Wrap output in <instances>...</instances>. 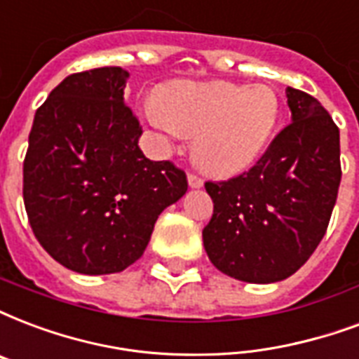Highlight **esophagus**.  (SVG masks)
Masks as SVG:
<instances>
[{
  "mask_svg": "<svg viewBox=\"0 0 359 359\" xmlns=\"http://www.w3.org/2000/svg\"><path fill=\"white\" fill-rule=\"evenodd\" d=\"M187 182H189V187H193V189H198V187H202V183H204L202 182V177L193 174V172L187 176Z\"/></svg>",
  "mask_w": 359,
  "mask_h": 359,
  "instance_id": "1",
  "label": "esophagus"
}]
</instances>
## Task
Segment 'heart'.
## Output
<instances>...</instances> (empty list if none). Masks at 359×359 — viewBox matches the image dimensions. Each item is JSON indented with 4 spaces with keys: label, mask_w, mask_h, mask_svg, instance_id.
<instances>
[{
    "label": "heart",
    "mask_w": 359,
    "mask_h": 359,
    "mask_svg": "<svg viewBox=\"0 0 359 359\" xmlns=\"http://www.w3.org/2000/svg\"><path fill=\"white\" fill-rule=\"evenodd\" d=\"M151 123L193 138V155L219 177L236 176L259 161L280 121V98L266 85L176 81L161 88Z\"/></svg>",
    "instance_id": "obj_1"
}]
</instances>
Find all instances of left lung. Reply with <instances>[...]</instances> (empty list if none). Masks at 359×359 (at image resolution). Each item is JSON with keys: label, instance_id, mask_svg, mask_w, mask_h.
I'll return each mask as SVG.
<instances>
[{"label": "left lung", "instance_id": "8db88e82", "mask_svg": "<svg viewBox=\"0 0 359 359\" xmlns=\"http://www.w3.org/2000/svg\"><path fill=\"white\" fill-rule=\"evenodd\" d=\"M292 123L252 168L206 182L214 215L202 231L215 269L250 284L292 276L309 261L330 225L341 183V142L314 96L287 87Z\"/></svg>", "mask_w": 359, "mask_h": 359}]
</instances>
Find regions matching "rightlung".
<instances>
[{"mask_svg":"<svg viewBox=\"0 0 359 359\" xmlns=\"http://www.w3.org/2000/svg\"><path fill=\"white\" fill-rule=\"evenodd\" d=\"M128 72L67 75L36 111L24 158V206L45 252L69 271L111 274L144 255L155 221L187 191L170 161L140 149L125 104Z\"/></svg>","mask_w":359,"mask_h":359,"instance_id":"add662e5","label":"right lung"}]
</instances>
